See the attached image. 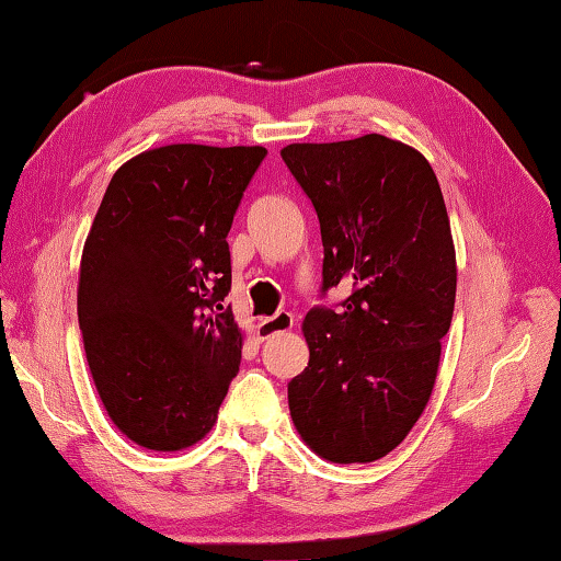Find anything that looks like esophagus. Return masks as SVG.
I'll return each instance as SVG.
<instances>
[{
    "instance_id": "obj_1",
    "label": "esophagus",
    "mask_w": 561,
    "mask_h": 561,
    "mask_svg": "<svg viewBox=\"0 0 561 561\" xmlns=\"http://www.w3.org/2000/svg\"><path fill=\"white\" fill-rule=\"evenodd\" d=\"M295 324V317L288 310H280L273 317H263L259 322V340H271L273 334H280V332H288L293 330Z\"/></svg>"
}]
</instances>
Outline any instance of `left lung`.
<instances>
[{
    "mask_svg": "<svg viewBox=\"0 0 561 561\" xmlns=\"http://www.w3.org/2000/svg\"><path fill=\"white\" fill-rule=\"evenodd\" d=\"M280 156L320 219L322 293L352 285L340 310L305 314L310 362L288 383L290 417L322 459L376 461L435 388L457 298L445 197L425 156L380 134Z\"/></svg>",
    "mask_w": 561,
    "mask_h": 561,
    "instance_id": "obj_1",
    "label": "left lung"
}]
</instances>
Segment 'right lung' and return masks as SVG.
Returning <instances> with one entry per match:
<instances>
[{"mask_svg":"<svg viewBox=\"0 0 561 561\" xmlns=\"http://www.w3.org/2000/svg\"><path fill=\"white\" fill-rule=\"evenodd\" d=\"M263 158V146L144 151L94 215L78 283L84 356L107 415L139 447H193L239 371L227 234Z\"/></svg>","mask_w":561,"mask_h":561,"instance_id":"obj_1","label":"right lung"}]
</instances>
